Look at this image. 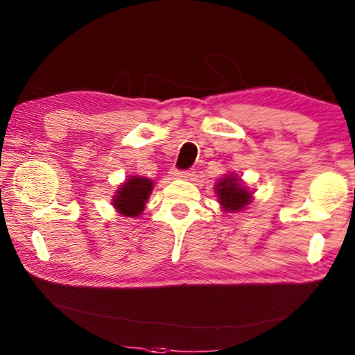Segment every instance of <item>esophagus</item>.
<instances>
[{
    "label": "esophagus",
    "mask_w": 355,
    "mask_h": 355,
    "mask_svg": "<svg viewBox=\"0 0 355 355\" xmlns=\"http://www.w3.org/2000/svg\"><path fill=\"white\" fill-rule=\"evenodd\" d=\"M194 175L191 171H177V168H172L171 177L172 178H178V180H189Z\"/></svg>",
    "instance_id": "1"
}]
</instances>
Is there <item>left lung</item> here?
Wrapping results in <instances>:
<instances>
[{
    "mask_svg": "<svg viewBox=\"0 0 355 355\" xmlns=\"http://www.w3.org/2000/svg\"><path fill=\"white\" fill-rule=\"evenodd\" d=\"M214 189L221 210L226 214L244 210L253 200V189H248L234 172L226 173L225 177L216 180Z\"/></svg>",
    "mask_w": 355,
    "mask_h": 355,
    "instance_id": "1",
    "label": "left lung"
}]
</instances>
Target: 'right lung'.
<instances>
[{"mask_svg":"<svg viewBox=\"0 0 355 355\" xmlns=\"http://www.w3.org/2000/svg\"><path fill=\"white\" fill-rule=\"evenodd\" d=\"M153 187L155 183L151 178L140 175L127 177L125 182L121 183L114 191L111 205L121 216H127V218L140 216L145 210L146 200L150 199Z\"/></svg>","mask_w":355,"mask_h":355,"instance_id":"obj_1","label":"right lung"}]
</instances>
